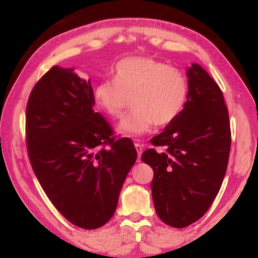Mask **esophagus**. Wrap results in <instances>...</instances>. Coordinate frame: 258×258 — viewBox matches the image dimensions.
Instances as JSON below:
<instances>
[{
	"label": "esophagus",
	"instance_id": "esophagus-1",
	"mask_svg": "<svg viewBox=\"0 0 258 258\" xmlns=\"http://www.w3.org/2000/svg\"><path fill=\"white\" fill-rule=\"evenodd\" d=\"M135 149H136V151H138L139 161H140V157L142 155V153H143V145H141L140 143H135Z\"/></svg>",
	"mask_w": 258,
	"mask_h": 258
}]
</instances>
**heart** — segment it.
<instances>
[{"label": "heart", "mask_w": 258, "mask_h": 258, "mask_svg": "<svg viewBox=\"0 0 258 258\" xmlns=\"http://www.w3.org/2000/svg\"><path fill=\"white\" fill-rule=\"evenodd\" d=\"M97 107L113 118L122 115L128 98L133 111L120 120L118 132L128 136L149 133L154 124L165 126L177 118L187 98V82L177 69L147 56H130L115 65L113 82L94 89Z\"/></svg>", "instance_id": "1"}]
</instances>
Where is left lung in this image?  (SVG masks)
<instances>
[{
  "instance_id": "left-lung-1",
  "label": "left lung",
  "mask_w": 258,
  "mask_h": 258,
  "mask_svg": "<svg viewBox=\"0 0 258 258\" xmlns=\"http://www.w3.org/2000/svg\"><path fill=\"white\" fill-rule=\"evenodd\" d=\"M184 108L151 143L142 161L154 171L151 183L156 214L167 225L183 228L211 207L225 176L231 126L223 93L206 71L191 64Z\"/></svg>"
}]
</instances>
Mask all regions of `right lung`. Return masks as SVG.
I'll return each instance as SVG.
<instances>
[{
    "mask_svg": "<svg viewBox=\"0 0 258 258\" xmlns=\"http://www.w3.org/2000/svg\"><path fill=\"white\" fill-rule=\"evenodd\" d=\"M94 104L90 80L55 65L33 87L26 105L33 171L56 210L85 229L111 220L138 157L132 141L112 136Z\"/></svg>",
    "mask_w": 258,
    "mask_h": 258,
    "instance_id": "add662e5",
    "label": "right lung"
}]
</instances>
